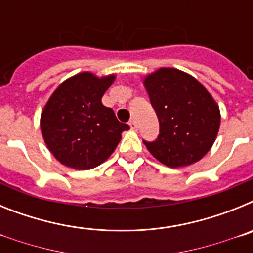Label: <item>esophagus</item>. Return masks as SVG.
Segmentation results:
<instances>
[{
    "mask_svg": "<svg viewBox=\"0 0 253 253\" xmlns=\"http://www.w3.org/2000/svg\"><path fill=\"white\" fill-rule=\"evenodd\" d=\"M129 125H130V128L133 129V130H135V129L138 128V125H137V122H135V120L134 119H131L130 122H129Z\"/></svg>",
    "mask_w": 253,
    "mask_h": 253,
    "instance_id": "obj_1",
    "label": "esophagus"
}]
</instances>
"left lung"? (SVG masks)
<instances>
[{"label": "left lung", "instance_id": "obj_1", "mask_svg": "<svg viewBox=\"0 0 253 253\" xmlns=\"http://www.w3.org/2000/svg\"><path fill=\"white\" fill-rule=\"evenodd\" d=\"M143 84L160 122V135L147 149L167 167L193 165L210 151L220 126L219 106L200 82L177 68L162 67Z\"/></svg>", "mask_w": 253, "mask_h": 253}]
</instances>
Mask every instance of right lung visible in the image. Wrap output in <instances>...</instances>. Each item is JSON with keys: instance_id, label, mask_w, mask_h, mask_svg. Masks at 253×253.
<instances>
[{"instance_id": "add662e5", "label": "right lung", "mask_w": 253, "mask_h": 253, "mask_svg": "<svg viewBox=\"0 0 253 253\" xmlns=\"http://www.w3.org/2000/svg\"><path fill=\"white\" fill-rule=\"evenodd\" d=\"M115 75L81 72L51 93L40 116L44 142L55 160L75 169H91L110 157L129 125L116 119L101 99Z\"/></svg>"}]
</instances>
